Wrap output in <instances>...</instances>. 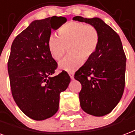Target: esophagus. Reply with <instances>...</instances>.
<instances>
[{"label": "esophagus", "instance_id": "esophagus-1", "mask_svg": "<svg viewBox=\"0 0 135 135\" xmlns=\"http://www.w3.org/2000/svg\"><path fill=\"white\" fill-rule=\"evenodd\" d=\"M69 76H70V78L71 79H74V74H73V73H71V74H69Z\"/></svg>", "mask_w": 135, "mask_h": 135}]
</instances>
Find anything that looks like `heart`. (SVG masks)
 <instances>
[{"label":"heart","instance_id":"obj_1","mask_svg":"<svg viewBox=\"0 0 135 135\" xmlns=\"http://www.w3.org/2000/svg\"><path fill=\"white\" fill-rule=\"evenodd\" d=\"M99 42L98 30L92 25L81 22L68 23L59 30V36L52 35L48 41L50 55L59 61L69 49L70 54L59 64L60 69L73 73L82 65L84 60L94 54Z\"/></svg>","mask_w":135,"mask_h":135}]
</instances>
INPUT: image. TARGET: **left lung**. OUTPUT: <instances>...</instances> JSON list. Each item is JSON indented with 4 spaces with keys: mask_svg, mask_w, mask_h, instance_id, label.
Returning a JSON list of instances; mask_svg holds the SVG:
<instances>
[{
    "mask_svg": "<svg viewBox=\"0 0 135 135\" xmlns=\"http://www.w3.org/2000/svg\"><path fill=\"white\" fill-rule=\"evenodd\" d=\"M98 30L99 42L94 54L75 73L81 84V107L95 117L110 113L119 102L125 84L126 56L119 35L99 18L75 16Z\"/></svg>",
    "mask_w": 135,
    "mask_h": 135,
    "instance_id": "obj_1",
    "label": "left lung"
}]
</instances>
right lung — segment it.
I'll list each match as a JSON object with an SVG mask.
<instances>
[{
  "mask_svg": "<svg viewBox=\"0 0 135 135\" xmlns=\"http://www.w3.org/2000/svg\"><path fill=\"white\" fill-rule=\"evenodd\" d=\"M66 21L57 16L35 20L12 43L8 62L12 95L20 109L34 120H44L57 112L60 94L71 81L65 71L51 76L57 63L48 49L51 30Z\"/></svg>",
  "mask_w": 135,
  "mask_h": 135,
  "instance_id": "add662e5",
  "label": "right lung"
}]
</instances>
